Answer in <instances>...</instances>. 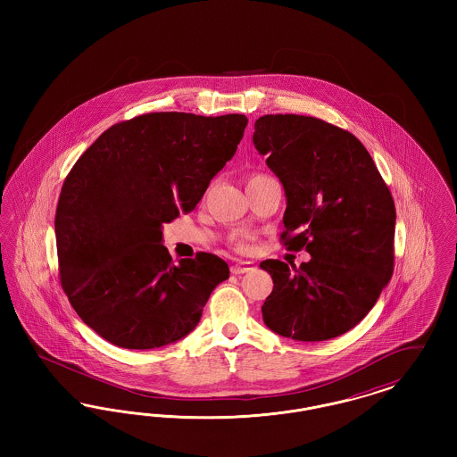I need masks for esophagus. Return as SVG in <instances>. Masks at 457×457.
<instances>
[{
  "label": "esophagus",
  "instance_id": "34e87169",
  "mask_svg": "<svg viewBox=\"0 0 457 457\" xmlns=\"http://www.w3.org/2000/svg\"><path fill=\"white\" fill-rule=\"evenodd\" d=\"M252 270H255L253 262L239 261L231 267L233 274H245V272H252Z\"/></svg>",
  "mask_w": 457,
  "mask_h": 457
}]
</instances>
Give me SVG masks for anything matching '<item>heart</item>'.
I'll list each match as a JSON object with an SVG mask.
<instances>
[{
    "label": "heart",
    "mask_w": 457,
    "mask_h": 457,
    "mask_svg": "<svg viewBox=\"0 0 457 457\" xmlns=\"http://www.w3.org/2000/svg\"><path fill=\"white\" fill-rule=\"evenodd\" d=\"M253 176H259V174H253ZM253 176H252V178H253ZM233 246H235V248H237V250H239V252H245V250H246V248H248V245H246V241H245V239H241V238L233 239Z\"/></svg>",
    "instance_id": "heart-1"
}]
</instances>
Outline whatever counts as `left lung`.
I'll return each mask as SVG.
<instances>
[{"label": "left lung", "instance_id": "obj_1", "mask_svg": "<svg viewBox=\"0 0 457 457\" xmlns=\"http://www.w3.org/2000/svg\"><path fill=\"white\" fill-rule=\"evenodd\" d=\"M253 144L286 194V250L300 267L263 261L274 289L263 322L295 341H327L360 324L394 272L395 207L363 144L348 130L300 114H265Z\"/></svg>", "mask_w": 457, "mask_h": 457}]
</instances>
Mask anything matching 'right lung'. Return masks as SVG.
<instances>
[{"mask_svg": "<svg viewBox=\"0 0 457 457\" xmlns=\"http://www.w3.org/2000/svg\"><path fill=\"white\" fill-rule=\"evenodd\" d=\"M246 123L245 114H140L101 133L70 170L54 218L60 283L111 345L154 349L185 337L229 278L207 252L174 265L161 226L195 209Z\"/></svg>", "mask_w": 457, "mask_h": 457, "instance_id": "right-lung-1", "label": "right lung"}]
</instances>
